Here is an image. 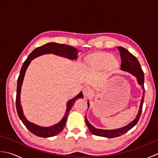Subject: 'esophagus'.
Wrapping results in <instances>:
<instances>
[{
	"mask_svg": "<svg viewBox=\"0 0 158 158\" xmlns=\"http://www.w3.org/2000/svg\"><path fill=\"white\" fill-rule=\"evenodd\" d=\"M83 94L85 97H88L92 94V90L89 88V87L86 86L83 89Z\"/></svg>",
	"mask_w": 158,
	"mask_h": 158,
	"instance_id": "esophagus-1",
	"label": "esophagus"
}]
</instances>
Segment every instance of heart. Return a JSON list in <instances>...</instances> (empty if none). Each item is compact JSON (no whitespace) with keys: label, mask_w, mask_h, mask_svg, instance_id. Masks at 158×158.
Wrapping results in <instances>:
<instances>
[{"label":"heart","mask_w":158,"mask_h":158,"mask_svg":"<svg viewBox=\"0 0 158 158\" xmlns=\"http://www.w3.org/2000/svg\"><path fill=\"white\" fill-rule=\"evenodd\" d=\"M87 69L92 70H100L104 69L115 72L119 68V62L112 53L105 52H94L87 55L84 59Z\"/></svg>","instance_id":"obj_1"}]
</instances>
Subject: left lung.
I'll return each instance as SVG.
<instances>
[{
  "mask_svg": "<svg viewBox=\"0 0 158 158\" xmlns=\"http://www.w3.org/2000/svg\"><path fill=\"white\" fill-rule=\"evenodd\" d=\"M117 49H118L119 52H120L121 60H122L121 70H122L123 71L126 72H128L129 73L132 74V75L135 76L137 79L139 85H140V87L142 88L143 92L142 99L140 100L139 112L138 114H137V115L136 116V118L126 126L114 130H102L96 128L94 126H93L92 124L88 122V120L87 119V117L85 115V123L86 125L88 126V127L89 130L90 131V132L96 136L106 137V138H115V137L119 136L127 132V131L130 130V129H132V127L136 125L137 122H139L140 115H141L143 105L144 102V97H145V88H144V80L145 79H144V73L141 69V66H140L139 60H137V58L135 56H133L132 53L127 51L126 49L122 48V47H117ZM88 106L89 108V100L88 102Z\"/></svg>",
  "mask_w": 158,
  "mask_h": 158,
  "instance_id": "8db88e82",
  "label": "left lung"
}]
</instances>
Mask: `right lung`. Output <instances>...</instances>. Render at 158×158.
I'll return each instance as SVG.
<instances>
[{
	"label": "right lung",
	"mask_w": 158,
	"mask_h": 158,
	"mask_svg": "<svg viewBox=\"0 0 158 158\" xmlns=\"http://www.w3.org/2000/svg\"><path fill=\"white\" fill-rule=\"evenodd\" d=\"M78 49L68 45L59 44V43H49L44 45L36 48L35 49L33 50L31 54L28 56L27 59L23 62L18 79L16 94V109L19 119H21L22 123L24 124L26 128L30 132H32L33 135L39 137H43V138H48V137L54 136L59 134L60 132H62L64 129V127L66 125V122L67 121V118H68L70 109L72 108L74 103H75L77 100L83 98V95L82 92H81L75 98L70 99L67 102L66 110L62 120L58 123L54 124V125L52 126L44 127L38 126L36 124H35L34 123L29 122L26 119L25 115H23L21 101H20V94H21L22 85L27 68L33 59L42 55L53 53L54 55L61 56L65 58H68L70 60H76L78 58V56H77V55H78Z\"/></svg>",
	"instance_id": "obj_1"
}]
</instances>
